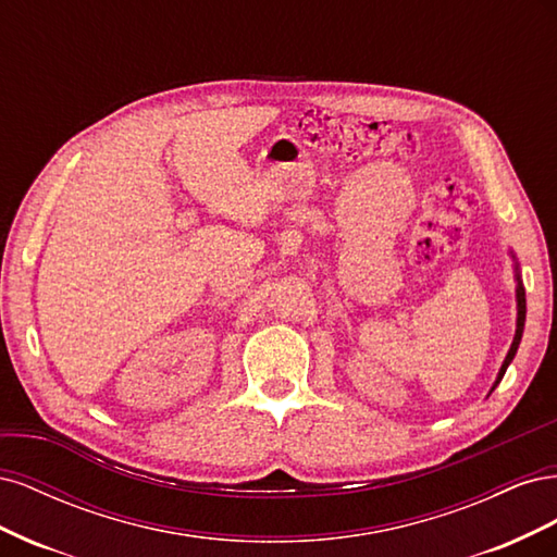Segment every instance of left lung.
I'll list each match as a JSON object with an SVG mask.
<instances>
[{
	"label": "left lung",
	"mask_w": 557,
	"mask_h": 557,
	"mask_svg": "<svg viewBox=\"0 0 557 557\" xmlns=\"http://www.w3.org/2000/svg\"><path fill=\"white\" fill-rule=\"evenodd\" d=\"M511 258L516 260L513 250H511ZM516 311H518V315H516V334H513V342H511V348H509V352H507V358H504V362H502V367H499V374H497V379H495V383H493V387H491V393L499 385V381L504 379V372H507V367H509L511 360L516 358V350H518L520 339H522V330H525V313H528V307H525V288H522L518 262H516ZM491 393H487V395H491Z\"/></svg>",
	"instance_id": "1"
}]
</instances>
